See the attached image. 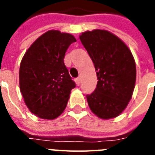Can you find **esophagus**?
I'll return each mask as SVG.
<instances>
[{
    "mask_svg": "<svg viewBox=\"0 0 155 155\" xmlns=\"http://www.w3.org/2000/svg\"><path fill=\"white\" fill-rule=\"evenodd\" d=\"M81 78H76V80H75V82H76V84H77V85L78 86V85H80L81 84Z\"/></svg>",
    "mask_w": 155,
    "mask_h": 155,
    "instance_id": "1",
    "label": "esophagus"
}]
</instances>
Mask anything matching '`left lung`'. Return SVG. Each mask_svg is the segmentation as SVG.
Wrapping results in <instances>:
<instances>
[{
    "label": "left lung",
    "instance_id": "left-lung-1",
    "mask_svg": "<svg viewBox=\"0 0 155 155\" xmlns=\"http://www.w3.org/2000/svg\"><path fill=\"white\" fill-rule=\"evenodd\" d=\"M81 43L92 60L97 87L87 95V104L102 120L117 117L132 98L136 82V64L128 46L107 30L82 32Z\"/></svg>",
    "mask_w": 155,
    "mask_h": 155
}]
</instances>
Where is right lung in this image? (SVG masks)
I'll use <instances>...</instances> for the list:
<instances>
[{
    "instance_id": "add662e5",
    "label": "right lung",
    "mask_w": 155,
    "mask_h": 155,
    "mask_svg": "<svg viewBox=\"0 0 155 155\" xmlns=\"http://www.w3.org/2000/svg\"><path fill=\"white\" fill-rule=\"evenodd\" d=\"M76 41L71 34L50 30L23 56L19 69L20 91L30 112L39 118L54 120L68 105L76 84L64 58L70 45Z\"/></svg>"
}]
</instances>
